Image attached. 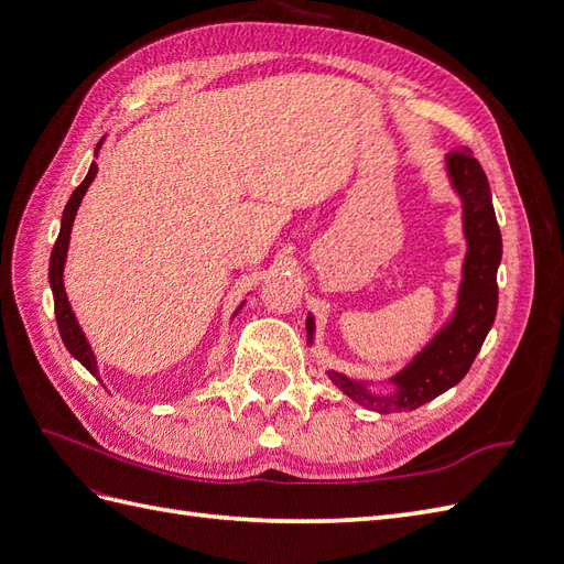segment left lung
I'll list each match as a JSON object with an SVG mask.
<instances>
[{"label":"left lung","mask_w":564,"mask_h":564,"mask_svg":"<svg viewBox=\"0 0 564 564\" xmlns=\"http://www.w3.org/2000/svg\"><path fill=\"white\" fill-rule=\"evenodd\" d=\"M445 172L452 191L460 199V228L466 237V256L460 263V282L449 319L433 334L412 360L386 379L388 392L373 388L369 379H352L348 373L327 369L332 383L365 409L379 414L412 412L435 400L466 377L475 355L497 317L501 263V230L494 214L489 181L475 158L452 152L445 158ZM308 344H315V317H305Z\"/></svg>","instance_id":"obj_1"}]
</instances>
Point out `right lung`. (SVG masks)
<instances>
[{
  "instance_id": "right-lung-1",
  "label": "right lung",
  "mask_w": 564,
  "mask_h": 564,
  "mask_svg": "<svg viewBox=\"0 0 564 564\" xmlns=\"http://www.w3.org/2000/svg\"><path fill=\"white\" fill-rule=\"evenodd\" d=\"M100 145H104V139H100V143L96 145V158H98V150ZM98 174V166L96 162H91L89 166V174L87 178H84L77 187L75 193L70 195V199H67L65 209H63V218H61V232H58V240L54 245V251H51V261H48V284H51V292H54V305H56V322H58V332H61V338L65 348L70 350V355L75 357L77 362H82V367H87L96 379L98 377V362H96V355L89 346L87 336H84L79 322L70 308V301H67V294H65V284H63V270H65V259H67V247H70V232H73V224H75V216H77V209L79 204L84 199V195H87L89 185L94 183ZM245 301L237 305L235 315L242 311ZM232 315V319H235Z\"/></svg>"
}]
</instances>
